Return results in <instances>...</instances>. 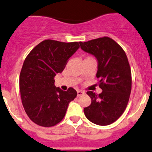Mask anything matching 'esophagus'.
<instances>
[{"instance_id":"34e87169","label":"esophagus","mask_w":152,"mask_h":152,"mask_svg":"<svg viewBox=\"0 0 152 152\" xmlns=\"http://www.w3.org/2000/svg\"><path fill=\"white\" fill-rule=\"evenodd\" d=\"M84 94V91H81V90H79V91H77V96H80V95H83Z\"/></svg>"}]
</instances>
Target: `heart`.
Returning <instances> with one entry per match:
<instances>
[{
    "instance_id": "1",
    "label": "heart",
    "mask_w": 152,
    "mask_h": 152,
    "mask_svg": "<svg viewBox=\"0 0 152 152\" xmlns=\"http://www.w3.org/2000/svg\"><path fill=\"white\" fill-rule=\"evenodd\" d=\"M90 58H92V57H87L86 58V59H90Z\"/></svg>"
}]
</instances>
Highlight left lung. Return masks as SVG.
<instances>
[{"label": "left lung", "mask_w": 152, "mask_h": 152, "mask_svg": "<svg viewBox=\"0 0 152 152\" xmlns=\"http://www.w3.org/2000/svg\"><path fill=\"white\" fill-rule=\"evenodd\" d=\"M84 51L98 60L96 76L101 94L87 91L91 104L84 108L88 120L100 126L110 125L122 115L129 102L132 89V75L124 49L113 39L102 37L79 42Z\"/></svg>", "instance_id": "obj_1"}]
</instances>
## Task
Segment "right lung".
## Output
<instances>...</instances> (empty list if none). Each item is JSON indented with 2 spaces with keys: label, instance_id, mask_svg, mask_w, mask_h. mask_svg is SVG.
<instances>
[{
  "label": "right lung",
  "instance_id": "add662e5",
  "mask_svg": "<svg viewBox=\"0 0 152 152\" xmlns=\"http://www.w3.org/2000/svg\"><path fill=\"white\" fill-rule=\"evenodd\" d=\"M79 42L47 39L26 57L20 75V90L26 113L32 122L44 127L59 124L69 103L77 95L73 88L63 91L54 86V77L62 73Z\"/></svg>",
  "mask_w": 152,
  "mask_h": 152
}]
</instances>
